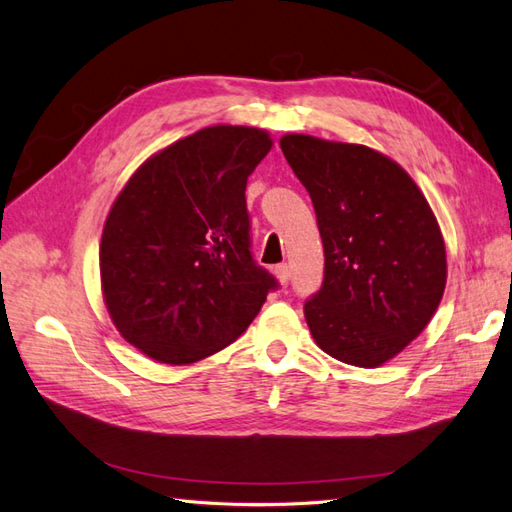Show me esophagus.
<instances>
[{"label":"esophagus","instance_id":"34e87169","mask_svg":"<svg viewBox=\"0 0 512 512\" xmlns=\"http://www.w3.org/2000/svg\"><path fill=\"white\" fill-rule=\"evenodd\" d=\"M274 271H276V276H278V280H280V285L287 287V285H289V278H291L289 265H287V263H280V265H276Z\"/></svg>","mask_w":512,"mask_h":512}]
</instances>
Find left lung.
Wrapping results in <instances>:
<instances>
[{"instance_id": "1", "label": "left lung", "mask_w": 512, "mask_h": 512, "mask_svg": "<svg viewBox=\"0 0 512 512\" xmlns=\"http://www.w3.org/2000/svg\"><path fill=\"white\" fill-rule=\"evenodd\" d=\"M280 149L309 192L324 245L306 324L331 357L377 368L420 335L445 291L434 212L412 177L368 146L291 133Z\"/></svg>"}]
</instances>
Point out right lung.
I'll use <instances>...</instances> for the list:
<instances>
[{
	"label": "right lung",
	"instance_id": "obj_1",
	"mask_svg": "<svg viewBox=\"0 0 512 512\" xmlns=\"http://www.w3.org/2000/svg\"><path fill=\"white\" fill-rule=\"evenodd\" d=\"M265 131L208 127L138 168L100 243L102 293L129 344L162 363L210 357L241 337L278 280L252 254L245 188Z\"/></svg>",
	"mask_w": 512,
	"mask_h": 512
}]
</instances>
